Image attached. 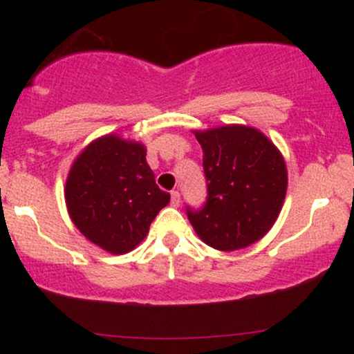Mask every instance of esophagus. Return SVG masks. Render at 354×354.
I'll return each instance as SVG.
<instances>
[{
  "label": "esophagus",
  "instance_id": "obj_1",
  "mask_svg": "<svg viewBox=\"0 0 354 354\" xmlns=\"http://www.w3.org/2000/svg\"><path fill=\"white\" fill-rule=\"evenodd\" d=\"M180 201H181L180 191L173 189V191H171V205H173V206H180Z\"/></svg>",
  "mask_w": 354,
  "mask_h": 354
}]
</instances>
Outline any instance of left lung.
Masks as SVG:
<instances>
[{
	"mask_svg": "<svg viewBox=\"0 0 354 354\" xmlns=\"http://www.w3.org/2000/svg\"><path fill=\"white\" fill-rule=\"evenodd\" d=\"M203 148L206 201L186 206L189 223L206 245L234 251L270 231L286 194L283 156L254 128L221 126L196 133Z\"/></svg>",
	"mask_w": 354,
	"mask_h": 354,
	"instance_id": "1",
	"label": "left lung"
}]
</instances>
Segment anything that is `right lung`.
Masks as SVG:
<instances>
[{"instance_id": "add662e5", "label": "right lung", "mask_w": 354, "mask_h": 354, "mask_svg": "<svg viewBox=\"0 0 354 354\" xmlns=\"http://www.w3.org/2000/svg\"><path fill=\"white\" fill-rule=\"evenodd\" d=\"M169 203L146 163L143 145L115 135L100 138L80 154L66 181L73 223L89 241L123 254L143 241Z\"/></svg>"}]
</instances>
